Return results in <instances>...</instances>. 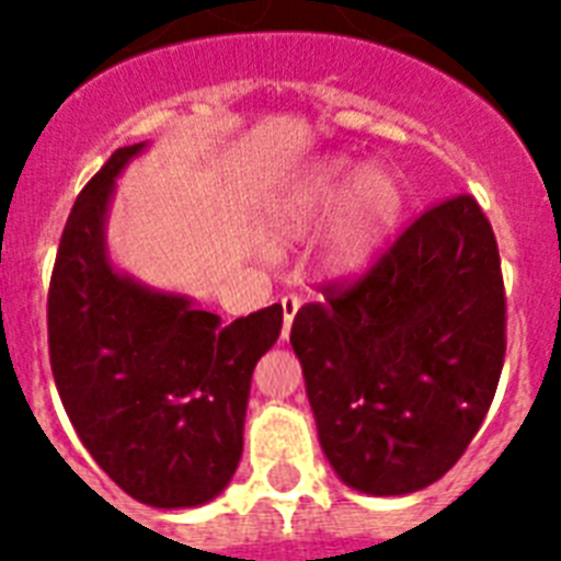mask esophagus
Returning a JSON list of instances; mask_svg holds the SVG:
<instances>
[{
	"instance_id": "esophagus-1",
	"label": "esophagus",
	"mask_w": 561,
	"mask_h": 561,
	"mask_svg": "<svg viewBox=\"0 0 561 561\" xmlns=\"http://www.w3.org/2000/svg\"><path fill=\"white\" fill-rule=\"evenodd\" d=\"M299 311V297L297 294H285L282 297V314H285V325H282V337H288L290 334V323H294V317Z\"/></svg>"
}]
</instances>
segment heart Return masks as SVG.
<instances>
[{"instance_id":"heart-1","label":"heart","mask_w":561,"mask_h":561,"mask_svg":"<svg viewBox=\"0 0 561 561\" xmlns=\"http://www.w3.org/2000/svg\"><path fill=\"white\" fill-rule=\"evenodd\" d=\"M334 208L339 211L320 247V267L334 279H346L369 267L390 241L404 211V192L390 171L358 174V165L343 157L317 160L264 201V236L273 244L299 241Z\"/></svg>"}]
</instances>
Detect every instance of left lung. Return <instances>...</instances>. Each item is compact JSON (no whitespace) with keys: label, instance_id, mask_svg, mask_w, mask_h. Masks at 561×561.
Wrapping results in <instances>:
<instances>
[{"label":"left lung","instance_id":"8db88e82","mask_svg":"<svg viewBox=\"0 0 561 561\" xmlns=\"http://www.w3.org/2000/svg\"><path fill=\"white\" fill-rule=\"evenodd\" d=\"M290 325L317 434L346 486L410 495L460 460L495 399L506 294L471 194L425 209L352 282Z\"/></svg>","mask_w":561,"mask_h":561}]
</instances>
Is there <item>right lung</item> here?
Segmentation results:
<instances>
[{"label":"right lung","instance_id":"1","mask_svg":"<svg viewBox=\"0 0 561 561\" xmlns=\"http://www.w3.org/2000/svg\"><path fill=\"white\" fill-rule=\"evenodd\" d=\"M118 148L78 194L48 285V358L69 422L130 497L206 504L236 474L253 369L282 332V306L236 323L113 271L104 215Z\"/></svg>","mask_w":561,"mask_h":561}]
</instances>
